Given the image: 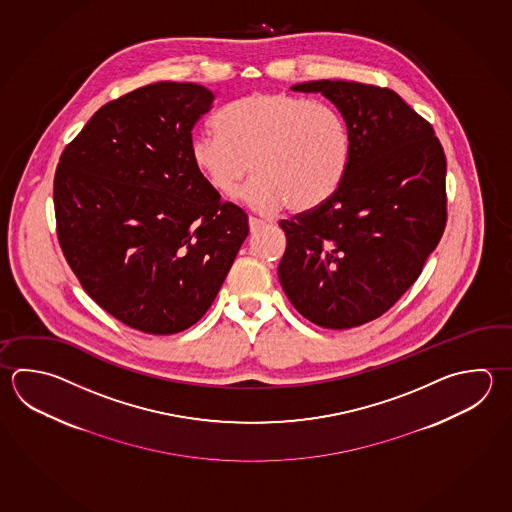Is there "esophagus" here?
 I'll use <instances>...</instances> for the list:
<instances>
[{
  "label": "esophagus",
  "mask_w": 512,
  "mask_h": 512,
  "mask_svg": "<svg viewBox=\"0 0 512 512\" xmlns=\"http://www.w3.org/2000/svg\"><path fill=\"white\" fill-rule=\"evenodd\" d=\"M248 224H250L251 233H257L266 226V222L262 221V219H257V217H250V219H248Z\"/></svg>",
  "instance_id": "34e87169"
}]
</instances>
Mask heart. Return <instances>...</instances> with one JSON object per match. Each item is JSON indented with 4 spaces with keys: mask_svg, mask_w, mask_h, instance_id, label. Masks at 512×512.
<instances>
[{
    "mask_svg": "<svg viewBox=\"0 0 512 512\" xmlns=\"http://www.w3.org/2000/svg\"><path fill=\"white\" fill-rule=\"evenodd\" d=\"M217 130L193 135L195 168L215 192L230 193L251 170L241 197L259 212L308 213L344 183L351 134L335 108L290 92H259L221 110Z\"/></svg>",
    "mask_w": 512,
    "mask_h": 512,
    "instance_id": "heart-1",
    "label": "heart"
}]
</instances>
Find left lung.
Returning a JSON list of instances; mask_svg holds the SVG:
<instances>
[{"label":"left lung","instance_id":"8db88e82","mask_svg":"<svg viewBox=\"0 0 512 512\" xmlns=\"http://www.w3.org/2000/svg\"><path fill=\"white\" fill-rule=\"evenodd\" d=\"M295 92L329 99L351 134L337 193L280 222L282 290L320 328L349 329L386 313L422 273L444 233L445 155L433 126L389 88L308 81Z\"/></svg>","mask_w":512,"mask_h":512}]
</instances>
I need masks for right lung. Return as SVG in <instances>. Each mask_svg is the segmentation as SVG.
Masks as SVG:
<instances>
[{
	"label": "right lung",
	"instance_id": "obj_1",
	"mask_svg": "<svg viewBox=\"0 0 512 512\" xmlns=\"http://www.w3.org/2000/svg\"><path fill=\"white\" fill-rule=\"evenodd\" d=\"M213 97L197 83L137 88L90 117L56 170L70 268L101 308L150 335L203 317L250 232L246 213L221 203L190 154Z\"/></svg>",
	"mask_w": 512,
	"mask_h": 512
}]
</instances>
